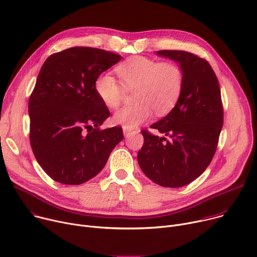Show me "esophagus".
<instances>
[{
	"label": "esophagus",
	"instance_id": "34e87169",
	"mask_svg": "<svg viewBox=\"0 0 257 257\" xmlns=\"http://www.w3.org/2000/svg\"><path fill=\"white\" fill-rule=\"evenodd\" d=\"M131 131H132V129H130V128H126V127H123V132H124V135H125V136H126V135H128Z\"/></svg>",
	"mask_w": 257,
	"mask_h": 257
}]
</instances>
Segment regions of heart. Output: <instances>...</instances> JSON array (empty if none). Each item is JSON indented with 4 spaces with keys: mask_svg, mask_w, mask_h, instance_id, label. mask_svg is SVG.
<instances>
[{
    "mask_svg": "<svg viewBox=\"0 0 257 257\" xmlns=\"http://www.w3.org/2000/svg\"><path fill=\"white\" fill-rule=\"evenodd\" d=\"M120 79L110 74L100 76L95 84L101 100L110 108L118 107L126 91H135L134 105L125 106L113 114V122L134 128L148 121L153 111L168 112L178 99L184 82L181 67L174 62H160L144 56L128 59L116 67Z\"/></svg>",
    "mask_w": 257,
    "mask_h": 257,
    "instance_id": "b5f03b06",
    "label": "heart"
}]
</instances>
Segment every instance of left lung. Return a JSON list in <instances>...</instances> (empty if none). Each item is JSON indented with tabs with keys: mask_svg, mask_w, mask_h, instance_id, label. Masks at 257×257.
<instances>
[{
	"mask_svg": "<svg viewBox=\"0 0 257 257\" xmlns=\"http://www.w3.org/2000/svg\"><path fill=\"white\" fill-rule=\"evenodd\" d=\"M157 54L178 62L184 82L175 106L151 125L169 138L143 130L145 144L137 161L152 181L180 188L198 178L215 154L223 125L220 88L207 60L180 50H160Z\"/></svg>",
	"mask_w": 257,
	"mask_h": 257,
	"instance_id": "obj_1",
	"label": "left lung"
}]
</instances>
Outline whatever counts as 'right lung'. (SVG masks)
I'll return each mask as SVG.
<instances>
[{
	"label": "right lung",
	"instance_id": "right-lung-1",
	"mask_svg": "<svg viewBox=\"0 0 257 257\" xmlns=\"http://www.w3.org/2000/svg\"><path fill=\"white\" fill-rule=\"evenodd\" d=\"M121 59L102 49L73 47L44 62L29 101L30 142L53 180H90L124 138L122 127L99 129L110 113L95 88L98 77Z\"/></svg>",
	"mask_w": 257,
	"mask_h": 257
}]
</instances>
